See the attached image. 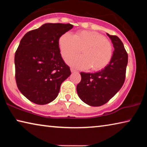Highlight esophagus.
Returning a JSON list of instances; mask_svg holds the SVG:
<instances>
[{
    "instance_id": "1",
    "label": "esophagus",
    "mask_w": 147,
    "mask_h": 147,
    "mask_svg": "<svg viewBox=\"0 0 147 147\" xmlns=\"http://www.w3.org/2000/svg\"><path fill=\"white\" fill-rule=\"evenodd\" d=\"M71 71L72 73H74V72H76V70L75 69H74L73 67H71Z\"/></svg>"
}]
</instances>
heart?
Instances as JSON below:
<instances>
[{
    "label": "heart",
    "mask_w": 147,
    "mask_h": 147,
    "mask_svg": "<svg viewBox=\"0 0 147 147\" xmlns=\"http://www.w3.org/2000/svg\"><path fill=\"white\" fill-rule=\"evenodd\" d=\"M59 47L63 58L82 51V55L67 59L69 64L80 69L91 67L93 71H100L108 65L112 58V44L96 32L81 30L73 36L65 33L59 39Z\"/></svg>",
    "instance_id": "b5f03b06"
}]
</instances>
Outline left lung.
Segmentation results:
<instances>
[{
	"label": "left lung",
	"mask_w": 147,
	"mask_h": 147,
	"mask_svg": "<svg viewBox=\"0 0 147 147\" xmlns=\"http://www.w3.org/2000/svg\"><path fill=\"white\" fill-rule=\"evenodd\" d=\"M107 35L114 47L110 62L97 73L81 72V81L76 87L79 97L91 106H100L108 102L120 90L126 78L127 52L117 36Z\"/></svg>",
	"instance_id": "obj_1"
}]
</instances>
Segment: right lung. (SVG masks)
<instances>
[{
    "instance_id": "1",
    "label": "right lung",
    "mask_w": 147,
    "mask_h": 147,
    "mask_svg": "<svg viewBox=\"0 0 147 147\" xmlns=\"http://www.w3.org/2000/svg\"><path fill=\"white\" fill-rule=\"evenodd\" d=\"M71 24L46 23L24 35L15 54L16 80L30 101L46 104L55 99L70 67L61 58L59 39Z\"/></svg>"
}]
</instances>
